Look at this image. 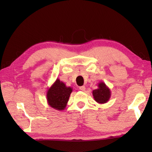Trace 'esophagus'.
Listing matches in <instances>:
<instances>
[{"mask_svg":"<svg viewBox=\"0 0 152 152\" xmlns=\"http://www.w3.org/2000/svg\"><path fill=\"white\" fill-rule=\"evenodd\" d=\"M79 89H80V90H81L82 91H86V87L85 86H80L79 87Z\"/></svg>","mask_w":152,"mask_h":152,"instance_id":"obj_1","label":"esophagus"}]
</instances>
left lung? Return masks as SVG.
Returning a JSON list of instances; mask_svg holds the SVG:
<instances>
[{
	"mask_svg": "<svg viewBox=\"0 0 152 152\" xmlns=\"http://www.w3.org/2000/svg\"><path fill=\"white\" fill-rule=\"evenodd\" d=\"M98 87V89L93 91L94 99L99 104L107 103L111 96V91L103 82H99Z\"/></svg>",
	"mask_w": 152,
	"mask_h": 152,
	"instance_id": "left-lung-1",
	"label": "left lung"
}]
</instances>
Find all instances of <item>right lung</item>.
Returning a JSON list of instances; mask_svg holds the SVG:
<instances>
[{
  "label": "right lung",
  "instance_id": "obj_1",
  "mask_svg": "<svg viewBox=\"0 0 152 152\" xmlns=\"http://www.w3.org/2000/svg\"><path fill=\"white\" fill-rule=\"evenodd\" d=\"M72 91L71 87H66L64 82L57 79L47 91L48 104L59 111L65 110Z\"/></svg>",
  "mask_w": 152,
  "mask_h": 152
}]
</instances>
